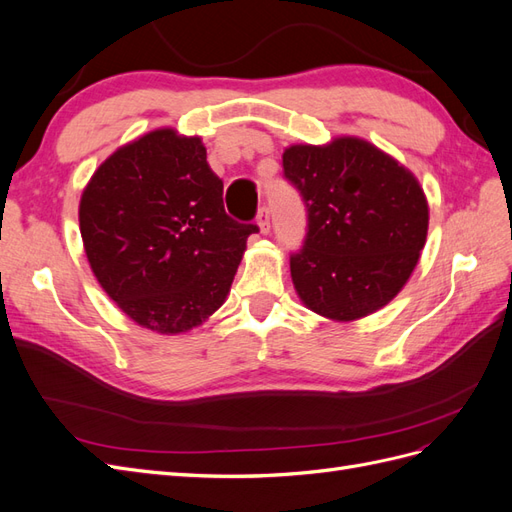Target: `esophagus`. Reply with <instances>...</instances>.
<instances>
[{"instance_id":"1","label":"esophagus","mask_w":512,"mask_h":512,"mask_svg":"<svg viewBox=\"0 0 512 512\" xmlns=\"http://www.w3.org/2000/svg\"><path fill=\"white\" fill-rule=\"evenodd\" d=\"M256 224H258L262 235H267V232L271 230V220H269V209H267V207H260V209H258V213H256Z\"/></svg>"}]
</instances>
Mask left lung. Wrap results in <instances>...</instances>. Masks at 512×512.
Returning <instances> with one entry per match:
<instances>
[{"label": "left lung", "mask_w": 512, "mask_h": 512, "mask_svg": "<svg viewBox=\"0 0 512 512\" xmlns=\"http://www.w3.org/2000/svg\"><path fill=\"white\" fill-rule=\"evenodd\" d=\"M284 177L307 209L303 247L290 254L301 301L331 320H356L404 288L425 247L429 207L416 177L361 138L292 145Z\"/></svg>", "instance_id": "1"}]
</instances>
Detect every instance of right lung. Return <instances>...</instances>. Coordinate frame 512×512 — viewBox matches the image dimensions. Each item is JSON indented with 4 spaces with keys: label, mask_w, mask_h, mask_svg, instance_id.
Returning <instances> with one entry per match:
<instances>
[{
    "label": "right lung",
    "mask_w": 512,
    "mask_h": 512,
    "mask_svg": "<svg viewBox=\"0 0 512 512\" xmlns=\"http://www.w3.org/2000/svg\"><path fill=\"white\" fill-rule=\"evenodd\" d=\"M198 136L153 130L104 160L81 196L85 254L123 312L162 335L203 324L230 292L256 224L224 211Z\"/></svg>",
    "instance_id": "1"
}]
</instances>
